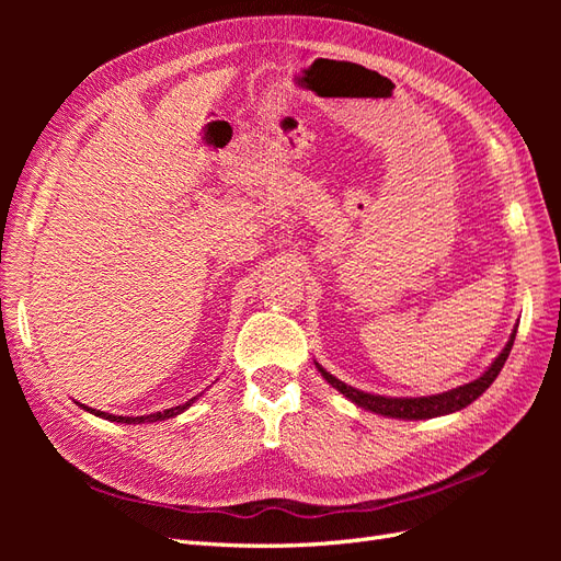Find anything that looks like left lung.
<instances>
[{
	"label": "left lung",
	"mask_w": 561,
	"mask_h": 561,
	"mask_svg": "<svg viewBox=\"0 0 561 561\" xmlns=\"http://www.w3.org/2000/svg\"><path fill=\"white\" fill-rule=\"evenodd\" d=\"M515 334H517V325L507 339L505 348L496 355V360L491 363L482 375L463 386H456L451 390H445V393H435V396H423V398H390V396H375V393H365L360 388H353L348 383H344L342 379H336L334 375L322 367L320 363H316L320 377L325 379L332 388H336L339 393L344 398H348L353 404L363 407L367 412H375L381 416H390V419H404V421H419V419H435V416H445V414H454L461 412L463 407H468L470 402L478 400L484 390L494 383V379L499 377V371L503 369L507 355L513 351L515 344Z\"/></svg>",
	"instance_id": "left-lung-1"
}]
</instances>
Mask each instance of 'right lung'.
Returning <instances> with one entry per match:
<instances>
[{
    "instance_id": "obj_1",
    "label": "right lung",
    "mask_w": 561,
    "mask_h": 561,
    "mask_svg": "<svg viewBox=\"0 0 561 561\" xmlns=\"http://www.w3.org/2000/svg\"><path fill=\"white\" fill-rule=\"evenodd\" d=\"M196 400H198V396H196V398H192V400H186L184 404L171 407V410L154 412V414H145V416H116V414H107V412L93 410V407H87V404H81V402H77V404L81 407V410H87L89 414H95V416H100V419H105V421H114V423H126V426H130V423H157V421L173 419V416H178V414H182V412L190 410V407H192Z\"/></svg>"
}]
</instances>
